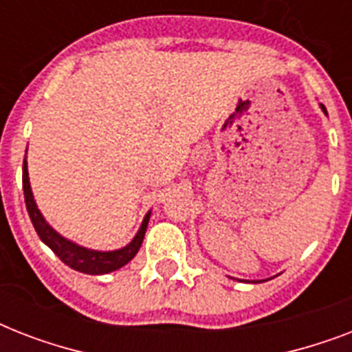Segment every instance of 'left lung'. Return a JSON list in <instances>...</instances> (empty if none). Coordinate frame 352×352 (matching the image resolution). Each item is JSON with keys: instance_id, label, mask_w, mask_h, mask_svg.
<instances>
[{"instance_id": "1", "label": "left lung", "mask_w": 352, "mask_h": 352, "mask_svg": "<svg viewBox=\"0 0 352 352\" xmlns=\"http://www.w3.org/2000/svg\"><path fill=\"white\" fill-rule=\"evenodd\" d=\"M320 107H322V111L327 115V109H325V106H323V104H320ZM237 281H246V283H263V281H267V279H259V281H257V279H254V281H248V279H237Z\"/></svg>"}]
</instances>
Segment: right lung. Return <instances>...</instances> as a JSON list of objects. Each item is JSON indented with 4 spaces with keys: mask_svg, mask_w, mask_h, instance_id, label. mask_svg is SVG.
<instances>
[{
    "mask_svg": "<svg viewBox=\"0 0 352 352\" xmlns=\"http://www.w3.org/2000/svg\"><path fill=\"white\" fill-rule=\"evenodd\" d=\"M23 195L27 212H29V217L32 221V225H34L36 234L40 235V239L67 267H71L73 270H78V272L91 274V276L115 272V270H118V268H122L124 265L131 261L133 257L137 256V252L140 250V246H142L146 228H148L149 217H151V210H149L148 214L144 215L142 225H140L138 232L135 234V237L126 246L117 248V250H93V248H87V246H82L78 243H74V241L67 239V237H63L62 234H58L47 223L43 214L38 208V204H36L34 193H32V188H30L29 170H27V155H25L23 159Z\"/></svg>",
    "mask_w": 352,
    "mask_h": 352,
    "instance_id": "add662e5",
    "label": "right lung"
}]
</instances>
